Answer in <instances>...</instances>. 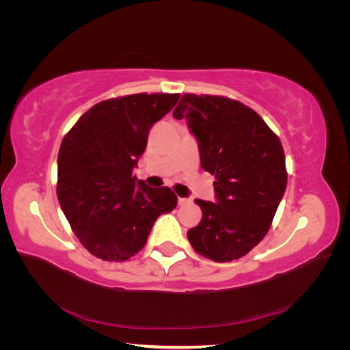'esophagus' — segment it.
<instances>
[{
  "instance_id": "obj_1",
  "label": "esophagus",
  "mask_w": 350,
  "mask_h": 350,
  "mask_svg": "<svg viewBox=\"0 0 350 350\" xmlns=\"http://www.w3.org/2000/svg\"><path fill=\"white\" fill-rule=\"evenodd\" d=\"M187 203H189L188 198H183V197L178 198V204H179V206H184V204H187Z\"/></svg>"
}]
</instances>
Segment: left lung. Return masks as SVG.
I'll use <instances>...</instances> for the list:
<instances>
[{
  "label": "left lung",
  "mask_w": 350,
  "mask_h": 350,
  "mask_svg": "<svg viewBox=\"0 0 350 350\" xmlns=\"http://www.w3.org/2000/svg\"><path fill=\"white\" fill-rule=\"evenodd\" d=\"M196 137L200 163L215 175L216 201L194 200L200 224L187 232L193 248L217 262L238 260L266 237L288 183L279 137L245 105L187 93L174 111Z\"/></svg>",
  "instance_id": "left-lung-1"
}]
</instances>
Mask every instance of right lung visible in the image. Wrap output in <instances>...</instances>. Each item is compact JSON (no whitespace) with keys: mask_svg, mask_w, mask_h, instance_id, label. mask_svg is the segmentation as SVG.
<instances>
[{"mask_svg":"<svg viewBox=\"0 0 350 350\" xmlns=\"http://www.w3.org/2000/svg\"><path fill=\"white\" fill-rule=\"evenodd\" d=\"M179 94L137 93L96 103L62 139L57 194L74 234L94 257L125 261L146 245L156 219L176 207L171 188L133 175L152 125Z\"/></svg>","mask_w":350,"mask_h":350,"instance_id":"add662e5","label":"right lung"}]
</instances>
